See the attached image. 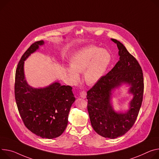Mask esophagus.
<instances>
[{"mask_svg": "<svg viewBox=\"0 0 159 159\" xmlns=\"http://www.w3.org/2000/svg\"><path fill=\"white\" fill-rule=\"evenodd\" d=\"M86 95H87V93H86L85 91H81L80 93V96L82 98H86Z\"/></svg>", "mask_w": 159, "mask_h": 159, "instance_id": "esophagus-1", "label": "esophagus"}]
</instances>
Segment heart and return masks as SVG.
<instances>
[{
	"label": "heart",
	"instance_id": "1",
	"mask_svg": "<svg viewBox=\"0 0 159 159\" xmlns=\"http://www.w3.org/2000/svg\"><path fill=\"white\" fill-rule=\"evenodd\" d=\"M111 54L105 49L89 46L78 51L72 57L66 68L71 80L75 83L79 80L78 73H84L86 84L92 85L103 77L111 62Z\"/></svg>",
	"mask_w": 159,
	"mask_h": 159
}]
</instances>
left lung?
Wrapping results in <instances>:
<instances>
[{"mask_svg":"<svg viewBox=\"0 0 159 159\" xmlns=\"http://www.w3.org/2000/svg\"><path fill=\"white\" fill-rule=\"evenodd\" d=\"M119 49V61L87 92L88 110L93 128L100 136L110 139L125 134L134 125L143 102L144 82L141 67L121 42L111 39ZM122 83L130 85L134 95L129 110L115 112L110 100L111 91Z\"/></svg>","mask_w":159,"mask_h":159,"instance_id":"left-lung-1","label":"left lung"}]
</instances>
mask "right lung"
I'll return each instance as SVG.
<instances>
[{"instance_id": "1", "label": "right lung", "mask_w": 159, "mask_h": 159, "mask_svg": "<svg viewBox=\"0 0 159 159\" xmlns=\"http://www.w3.org/2000/svg\"><path fill=\"white\" fill-rule=\"evenodd\" d=\"M44 44L43 40L34 42L22 56L16 71L14 94L27 129L42 138L52 139L61 135L65 130L68 113L75 98L71 86L62 85L59 82L43 88H34L28 84L24 61Z\"/></svg>"}]
</instances>
